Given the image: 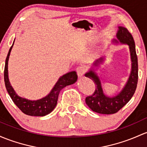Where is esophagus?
I'll use <instances>...</instances> for the list:
<instances>
[{
  "instance_id": "1",
  "label": "esophagus",
  "mask_w": 147,
  "mask_h": 147,
  "mask_svg": "<svg viewBox=\"0 0 147 147\" xmlns=\"http://www.w3.org/2000/svg\"><path fill=\"white\" fill-rule=\"evenodd\" d=\"M86 69L84 66H78V67L76 68L77 74H78V76L79 77H81L83 74L86 73Z\"/></svg>"
}]
</instances>
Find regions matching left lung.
Wrapping results in <instances>:
<instances>
[{
  "mask_svg": "<svg viewBox=\"0 0 147 147\" xmlns=\"http://www.w3.org/2000/svg\"><path fill=\"white\" fill-rule=\"evenodd\" d=\"M117 33L118 40H114V42L127 44L129 45L130 53L132 61V71L126 83L125 86L118 95L113 97H107L102 90V85L97 75L90 70L86 74V76L93 80L95 84V90L92 95L88 96L86 98L87 105L93 111L102 114H113L123 108L132 98L137 88L138 81V61L135 50V44L132 34L126 28L119 26ZM103 58L97 60L94 65L98 66L99 63L103 61Z\"/></svg>",
  "mask_w": 147,
  "mask_h": 147,
  "instance_id": "left-lung-1",
  "label": "left lung"
}]
</instances>
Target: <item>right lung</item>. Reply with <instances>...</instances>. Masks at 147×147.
I'll return each mask as SVG.
<instances>
[{
	"label": "right lung",
	"mask_w": 147,
	"mask_h": 147,
	"mask_svg": "<svg viewBox=\"0 0 147 147\" xmlns=\"http://www.w3.org/2000/svg\"><path fill=\"white\" fill-rule=\"evenodd\" d=\"M14 44V42H13ZM13 44L11 46L5 59L4 69V81L6 90L10 96L14 103L25 114L31 116H44L53 111L57 103L58 96L61 90L64 87L69 86L75 83L78 78L76 72L71 71L66 74L59 78L54 88L48 96L44 98L36 101H31L19 97L15 93L12 87L11 86L8 79V72H7V64H8L9 56Z\"/></svg>",
	"instance_id": "1"
}]
</instances>
